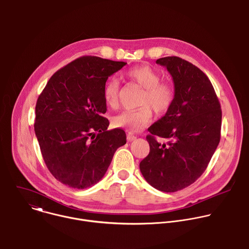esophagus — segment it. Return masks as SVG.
<instances>
[{
	"instance_id": "34e87169",
	"label": "esophagus",
	"mask_w": 249,
	"mask_h": 249,
	"mask_svg": "<svg viewBox=\"0 0 249 249\" xmlns=\"http://www.w3.org/2000/svg\"><path fill=\"white\" fill-rule=\"evenodd\" d=\"M136 138H137V137H136L135 135H133L132 133L127 134V140H128V141H130V142H131V141H134Z\"/></svg>"
}]
</instances>
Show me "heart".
<instances>
[{
  "label": "heart",
  "instance_id": "obj_1",
  "mask_svg": "<svg viewBox=\"0 0 249 249\" xmlns=\"http://www.w3.org/2000/svg\"><path fill=\"white\" fill-rule=\"evenodd\" d=\"M125 76L132 82L145 89L138 109H128L113 118L115 127L123 128L130 133L144 130L152 121L153 110L159 114L165 113L173 104L175 89L170 83L160 82V75L150 66H137L129 69ZM105 103L116 108L119 103V83L110 79L103 89Z\"/></svg>",
  "mask_w": 249,
  "mask_h": 249
}]
</instances>
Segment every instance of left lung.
<instances>
[{"instance_id":"1","label":"left lung","mask_w":249,"mask_h":249,"mask_svg":"<svg viewBox=\"0 0 249 249\" xmlns=\"http://www.w3.org/2000/svg\"><path fill=\"white\" fill-rule=\"evenodd\" d=\"M172 77L175 98L147 136L149 155L140 170L154 188L176 192L194 183L206 170L221 139L222 110L209 78L179 57L157 60ZM158 136L167 138L164 144Z\"/></svg>"}]
</instances>
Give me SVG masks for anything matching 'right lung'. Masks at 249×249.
<instances>
[{
    "label": "right lung",
    "instance_id": "1",
    "mask_svg": "<svg viewBox=\"0 0 249 249\" xmlns=\"http://www.w3.org/2000/svg\"><path fill=\"white\" fill-rule=\"evenodd\" d=\"M127 63L80 57L58 70L38 96L34 131L45 164L57 180L85 189L97 183L116 150L126 144L122 129L107 130L103 89Z\"/></svg>",
    "mask_w": 249,
    "mask_h": 249
}]
</instances>
